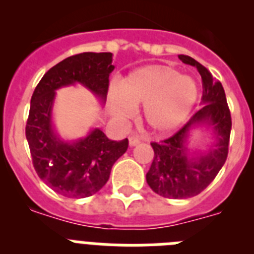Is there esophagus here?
<instances>
[{"instance_id":"1","label":"esophagus","mask_w":254,"mask_h":254,"mask_svg":"<svg viewBox=\"0 0 254 254\" xmlns=\"http://www.w3.org/2000/svg\"><path fill=\"white\" fill-rule=\"evenodd\" d=\"M129 145H131V146H136V145H138V143L141 142V138L140 137H137V136H129Z\"/></svg>"}]
</instances>
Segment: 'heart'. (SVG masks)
<instances>
[{
  "instance_id": "heart-1",
  "label": "heart",
  "mask_w": 254,
  "mask_h": 254,
  "mask_svg": "<svg viewBox=\"0 0 254 254\" xmlns=\"http://www.w3.org/2000/svg\"><path fill=\"white\" fill-rule=\"evenodd\" d=\"M198 98L193 78L169 66H147L121 81L109 104L114 116L128 118L133 107L143 104V118L152 129L168 132L185 121Z\"/></svg>"
}]
</instances>
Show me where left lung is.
I'll use <instances>...</instances> for the list:
<instances>
[{"label": "left lung", "instance_id": "left-lung-1", "mask_svg": "<svg viewBox=\"0 0 254 254\" xmlns=\"http://www.w3.org/2000/svg\"><path fill=\"white\" fill-rule=\"evenodd\" d=\"M178 57L183 64L196 67L202 77V108L173 136L151 142L154 160L146 174L147 185L155 193L174 199L197 196L214 181L228 158L232 131V116L221 82L190 56ZM201 123L214 127L218 142L210 153L190 159L185 140L190 127Z\"/></svg>", "mask_w": 254, "mask_h": 254}]
</instances>
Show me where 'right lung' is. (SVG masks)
<instances>
[{"label":"right lung","mask_w":254,"mask_h":254,"mask_svg":"<svg viewBox=\"0 0 254 254\" xmlns=\"http://www.w3.org/2000/svg\"><path fill=\"white\" fill-rule=\"evenodd\" d=\"M113 69L112 53H78L49 68L31 96L25 134L33 165L47 186L68 198L102 190L113 164L128 149V140L112 141L96 128L77 142L61 141L51 126L55 90L78 81L105 99Z\"/></svg>","instance_id":"1"}]
</instances>
